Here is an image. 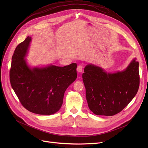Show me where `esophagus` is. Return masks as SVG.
Wrapping results in <instances>:
<instances>
[{
  "mask_svg": "<svg viewBox=\"0 0 148 148\" xmlns=\"http://www.w3.org/2000/svg\"><path fill=\"white\" fill-rule=\"evenodd\" d=\"M77 72H79L80 73H82L83 72V66L81 65H79L78 66H77Z\"/></svg>",
  "mask_w": 148,
  "mask_h": 148,
  "instance_id": "esophagus-1",
  "label": "esophagus"
}]
</instances>
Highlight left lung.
Segmentation results:
<instances>
[{
	"label": "left lung",
	"mask_w": 148,
	"mask_h": 148,
	"mask_svg": "<svg viewBox=\"0 0 148 148\" xmlns=\"http://www.w3.org/2000/svg\"><path fill=\"white\" fill-rule=\"evenodd\" d=\"M134 59L126 69L107 73L89 64L82 75L89 109L96 115L113 116L121 112L136 96L139 88L138 62Z\"/></svg>",
	"instance_id": "left-lung-1"
}]
</instances>
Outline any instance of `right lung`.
<instances>
[{
    "label": "right lung",
    "instance_id": "1",
    "mask_svg": "<svg viewBox=\"0 0 148 148\" xmlns=\"http://www.w3.org/2000/svg\"><path fill=\"white\" fill-rule=\"evenodd\" d=\"M31 37L20 43L12 57L11 86L22 106L30 112L50 115L63 103L65 92L77 78V64L30 68L25 59Z\"/></svg>",
    "mask_w": 148,
    "mask_h": 148
}]
</instances>
